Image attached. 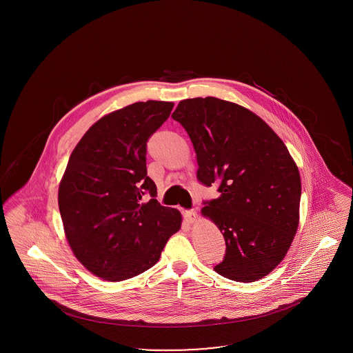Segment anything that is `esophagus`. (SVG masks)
I'll use <instances>...</instances> for the list:
<instances>
[{"instance_id": "34e87169", "label": "esophagus", "mask_w": 353, "mask_h": 353, "mask_svg": "<svg viewBox=\"0 0 353 353\" xmlns=\"http://www.w3.org/2000/svg\"><path fill=\"white\" fill-rule=\"evenodd\" d=\"M184 219L188 223H193L197 219V213L194 210H185Z\"/></svg>"}]
</instances>
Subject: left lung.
Returning a JSON list of instances; mask_svg holds the SVG:
<instances>
[{
	"label": "left lung",
	"instance_id": "obj_1",
	"mask_svg": "<svg viewBox=\"0 0 353 353\" xmlns=\"http://www.w3.org/2000/svg\"><path fill=\"white\" fill-rule=\"evenodd\" d=\"M172 118L193 143L197 180L219 186L202 208L226 243L216 272L243 283L266 276L299 223L301 176L285 143L252 111L213 97L180 101Z\"/></svg>",
	"mask_w": 353,
	"mask_h": 353
}]
</instances>
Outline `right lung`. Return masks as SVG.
I'll return each mask as SVG.
<instances>
[{"label": "right lung", "mask_w": 353, "mask_h": 353, "mask_svg": "<svg viewBox=\"0 0 353 353\" xmlns=\"http://www.w3.org/2000/svg\"><path fill=\"white\" fill-rule=\"evenodd\" d=\"M137 101L98 120L68 159L58 203L75 256L104 281L120 282L151 269L181 228L177 209L160 205L147 176V143L173 108ZM150 194L147 203L142 196Z\"/></svg>", "instance_id": "1"}]
</instances>
